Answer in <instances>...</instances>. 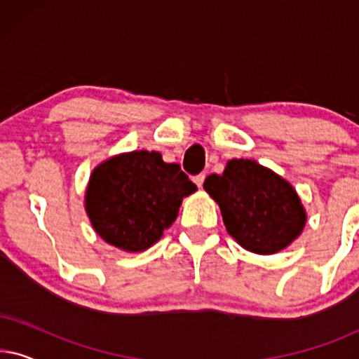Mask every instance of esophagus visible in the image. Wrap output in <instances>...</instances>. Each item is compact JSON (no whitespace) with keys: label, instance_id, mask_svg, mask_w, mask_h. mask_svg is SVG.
Here are the masks:
<instances>
[{"label":"esophagus","instance_id":"obj_1","mask_svg":"<svg viewBox=\"0 0 359 359\" xmlns=\"http://www.w3.org/2000/svg\"><path fill=\"white\" fill-rule=\"evenodd\" d=\"M204 180H205V175H204V173H201V175H196L194 178H193L194 183L198 184V188H203V184H204Z\"/></svg>","mask_w":359,"mask_h":359}]
</instances>
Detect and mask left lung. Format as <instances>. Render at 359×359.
<instances>
[{
  "instance_id": "left-lung-1",
  "label": "left lung",
  "mask_w": 359,
  "mask_h": 359,
  "mask_svg": "<svg viewBox=\"0 0 359 359\" xmlns=\"http://www.w3.org/2000/svg\"><path fill=\"white\" fill-rule=\"evenodd\" d=\"M204 189L219 204L227 232L248 252L273 255L302 233L307 215L291 183L253 160H230Z\"/></svg>"
}]
</instances>
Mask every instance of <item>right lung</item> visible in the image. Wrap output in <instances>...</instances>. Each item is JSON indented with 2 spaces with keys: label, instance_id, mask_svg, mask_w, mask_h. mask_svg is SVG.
Returning a JSON list of instances; mask_svg holds the SVG:
<instances>
[{
  "label": "right lung",
  "instance_id": "add662e5",
  "mask_svg": "<svg viewBox=\"0 0 359 359\" xmlns=\"http://www.w3.org/2000/svg\"><path fill=\"white\" fill-rule=\"evenodd\" d=\"M198 189L180 165L158 151L135 150L97 165L90 176L85 209L96 233L124 252H144L178 217L181 201Z\"/></svg>",
  "mask_w": 359,
  "mask_h": 359
}]
</instances>
